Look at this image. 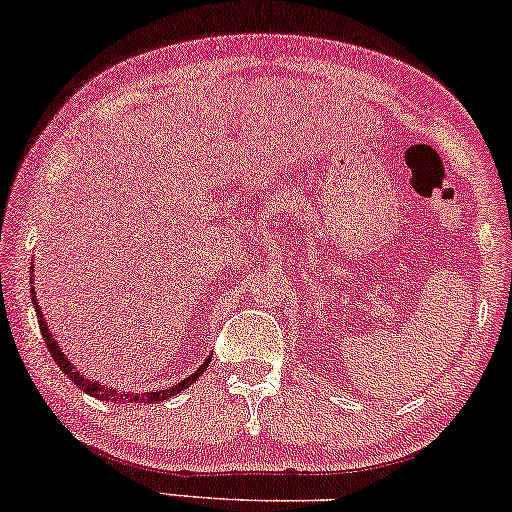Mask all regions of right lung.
I'll list each match as a JSON object with an SVG mask.
<instances>
[{"label": "right lung", "mask_w": 512, "mask_h": 512, "mask_svg": "<svg viewBox=\"0 0 512 512\" xmlns=\"http://www.w3.org/2000/svg\"><path fill=\"white\" fill-rule=\"evenodd\" d=\"M32 303H34V310H36L38 326H41V333H43V338H45V347H48V352L52 354V358H55L57 368H59L61 372H64L66 377H71L73 384L78 386V388H82V391H85L87 395H91V398H98V400H105V402H117V404H131V402H149V404H151V402H163V400H167V398H174V395H179V393L183 391V388H188L190 384H195V381L204 375V370L209 368L211 356L207 358V361H204V363L200 365V368H197V370L193 372V375H188L186 379H181L177 386L165 388V391H151V393H124V391H117V388H108V386L98 384V381H94V379L85 377V375H82L80 370H75V365L71 363V358H68L64 352H61L59 345H57V340H55V335L50 333L48 324H45L41 308H38V301H36V292H34V287H32Z\"/></svg>", "instance_id": "1"}]
</instances>
